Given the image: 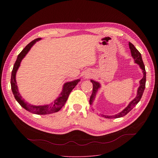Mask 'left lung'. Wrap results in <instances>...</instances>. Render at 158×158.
Returning a JSON list of instances; mask_svg holds the SVG:
<instances>
[{
  "mask_svg": "<svg viewBox=\"0 0 158 158\" xmlns=\"http://www.w3.org/2000/svg\"><path fill=\"white\" fill-rule=\"evenodd\" d=\"M129 48L131 50V56L133 57V59L135 60V62L137 63L139 65V67L141 68L143 70V78L140 80L139 81V84L140 86H139L138 89V92H137V95L136 97L132 100L129 105L124 109L120 113L112 115V116H107V115H102L104 117L107 118H120L123 117V116L126 115L129 111H131L132 109L134 108L135 106L139 102L141 98L142 97L143 93L144 92V89L145 88V82H146V71H145V65L143 64V60H142V55H141L140 52L138 51V50L136 48V47L134 46L133 44H132L131 42L129 43ZM91 82H92L93 84V92L92 94L90 97L89 98V104L92 105L93 103V101H94V99L95 98L96 94L97 92V91L98 88L101 87V85L98 83V82H96L94 80H91Z\"/></svg>",
  "mask_w": 158,
  "mask_h": 158,
  "instance_id": "8db88e82",
  "label": "left lung"
}]
</instances>
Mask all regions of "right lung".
I'll list each match as a JSON object with an SVG mask.
<instances>
[{"mask_svg":"<svg viewBox=\"0 0 158 158\" xmlns=\"http://www.w3.org/2000/svg\"><path fill=\"white\" fill-rule=\"evenodd\" d=\"M41 38H36L32 41L26 47H25L22 52L18 55L17 59L15 63L13 66V69L11 72V86L12 92L14 95V97L19 104L23 107L25 110L29 111L31 113H35L36 114H47L53 113H56L59 111L62 107L65 104L66 101L69 98V96L72 92V90L76 87L78 82L80 81V79H77L71 82H67L64 83L63 85V88L62 92L60 94V96L57 98L52 102L51 104L44 105V106H34L29 104L27 102H25L24 99L22 98V96L20 95V93L18 89V86L16 85V73L17 72L19 66L20 65V63L23 58L26 56L27 52L29 51L31 48L32 47L37 41L40 40Z\"/></svg>","mask_w":158,"mask_h":158,"instance_id":"1","label":"right lung"}]
</instances>
